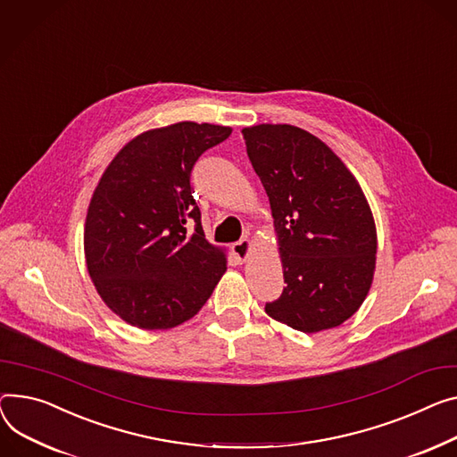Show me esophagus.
<instances>
[{
    "label": "esophagus",
    "mask_w": 457,
    "mask_h": 457,
    "mask_svg": "<svg viewBox=\"0 0 457 457\" xmlns=\"http://www.w3.org/2000/svg\"><path fill=\"white\" fill-rule=\"evenodd\" d=\"M250 248H252V242L248 238H240L238 242H235V245L231 246V252L235 255L237 261H246L248 255H250Z\"/></svg>",
    "instance_id": "obj_1"
}]
</instances>
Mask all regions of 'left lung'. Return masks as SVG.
I'll return each mask as SVG.
<instances>
[{
  "instance_id": "left-lung-1",
  "label": "left lung",
  "mask_w": 457,
  "mask_h": 457,
  "mask_svg": "<svg viewBox=\"0 0 457 457\" xmlns=\"http://www.w3.org/2000/svg\"><path fill=\"white\" fill-rule=\"evenodd\" d=\"M270 198L287 287L266 314L301 332L342 325L366 299L377 229L358 181L334 152L292 125L242 130Z\"/></svg>"
}]
</instances>
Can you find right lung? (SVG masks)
<instances>
[{"label": "right lung", "instance_id": "obj_1", "mask_svg": "<svg viewBox=\"0 0 457 457\" xmlns=\"http://www.w3.org/2000/svg\"><path fill=\"white\" fill-rule=\"evenodd\" d=\"M229 134L191 120L148 130L104 170L86 217V264L127 323L156 330L191 320L226 271L222 250L205 240L191 172Z\"/></svg>", "mask_w": 457, "mask_h": 457}]
</instances>
